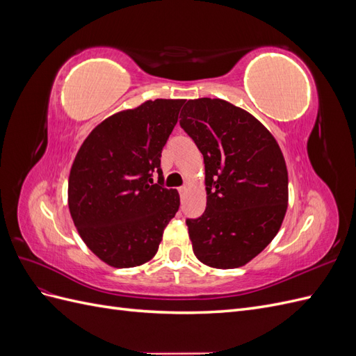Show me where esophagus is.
<instances>
[{
	"label": "esophagus",
	"instance_id": "obj_1",
	"mask_svg": "<svg viewBox=\"0 0 356 356\" xmlns=\"http://www.w3.org/2000/svg\"><path fill=\"white\" fill-rule=\"evenodd\" d=\"M179 196H181V200H184V197H186V193H187V187L184 186V187H179Z\"/></svg>",
	"mask_w": 356,
	"mask_h": 356
}]
</instances>
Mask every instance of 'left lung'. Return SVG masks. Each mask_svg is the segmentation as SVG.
<instances>
[{
	"label": "left lung",
	"mask_w": 356,
	"mask_h": 356,
	"mask_svg": "<svg viewBox=\"0 0 356 356\" xmlns=\"http://www.w3.org/2000/svg\"><path fill=\"white\" fill-rule=\"evenodd\" d=\"M179 117L204 161L207 209L186 221L193 252L209 267L245 266L273 241L284 221V154L254 115L227 101L191 99Z\"/></svg>",
	"instance_id": "obj_1"
}]
</instances>
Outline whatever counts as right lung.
I'll use <instances>...</instances> for the list:
<instances>
[{
  "label": "right lung",
  "mask_w": 356,
  "mask_h": 356,
  "mask_svg": "<svg viewBox=\"0 0 356 356\" xmlns=\"http://www.w3.org/2000/svg\"><path fill=\"white\" fill-rule=\"evenodd\" d=\"M182 105L184 99L147 101L105 118L74 159L71 217L83 242L108 266L152 260L179 208L178 191L163 187L160 157Z\"/></svg>",
  "instance_id": "1"
}]
</instances>
